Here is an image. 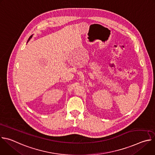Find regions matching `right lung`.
I'll use <instances>...</instances> for the list:
<instances>
[{"label": "right lung", "mask_w": 155, "mask_h": 155, "mask_svg": "<svg viewBox=\"0 0 155 155\" xmlns=\"http://www.w3.org/2000/svg\"><path fill=\"white\" fill-rule=\"evenodd\" d=\"M32 35H31V36H30V37H29V39H28V41H29V40H30V39H31V38H32ZM28 42H27V43H28Z\"/></svg>", "instance_id": "1"}]
</instances>
